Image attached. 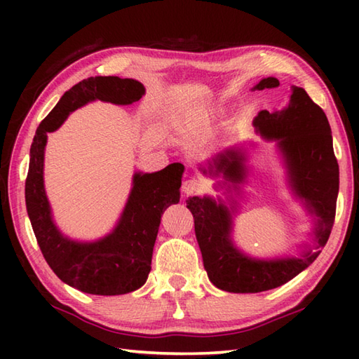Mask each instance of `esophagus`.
<instances>
[{
    "instance_id": "obj_1",
    "label": "esophagus",
    "mask_w": 359,
    "mask_h": 359,
    "mask_svg": "<svg viewBox=\"0 0 359 359\" xmlns=\"http://www.w3.org/2000/svg\"><path fill=\"white\" fill-rule=\"evenodd\" d=\"M199 188H201V184H199V180H196V179H188L184 182V185H182V189H184V193L187 196L197 193L199 191Z\"/></svg>"
}]
</instances>
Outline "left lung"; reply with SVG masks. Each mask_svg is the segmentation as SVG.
I'll return each instance as SVG.
<instances>
[{
    "label": "left lung",
    "mask_w": 359,
    "mask_h": 359,
    "mask_svg": "<svg viewBox=\"0 0 359 359\" xmlns=\"http://www.w3.org/2000/svg\"><path fill=\"white\" fill-rule=\"evenodd\" d=\"M279 86L274 77L264 79L255 89ZM256 131L266 140H276L284 156L288 182L297 197L306 201L309 211L318 217L315 248L301 257L264 261L243 255L231 242V212L222 202L211 197H189L187 207L193 212L194 231L202 251L203 266L217 288L231 293H259L276 288L293 279L315 261L329 241L337 212L339 191V166L333 152L332 129L324 111L302 88L292 86L280 109L261 111L255 118ZM243 154L225 151L203 174H224L234 188L245 179Z\"/></svg>",
    "instance_id": "8db88e82"
}]
</instances>
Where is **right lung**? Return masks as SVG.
Instances as JSON below:
<instances>
[{"label":"right lung","mask_w":359,"mask_h":359,"mask_svg":"<svg viewBox=\"0 0 359 359\" xmlns=\"http://www.w3.org/2000/svg\"><path fill=\"white\" fill-rule=\"evenodd\" d=\"M144 94L140 81L118 77H89L66 90L55 108L38 126L30 147L26 177V208L41 253L53 273L83 293L114 296L140 288L151 271L152 248L163 211L180 199L184 165L171 163L162 171L135 172L117 226L95 242H77L62 234L52 220L44 191L43 166L48 133L66 117L94 100L131 104Z\"/></svg>","instance_id":"1"}]
</instances>
